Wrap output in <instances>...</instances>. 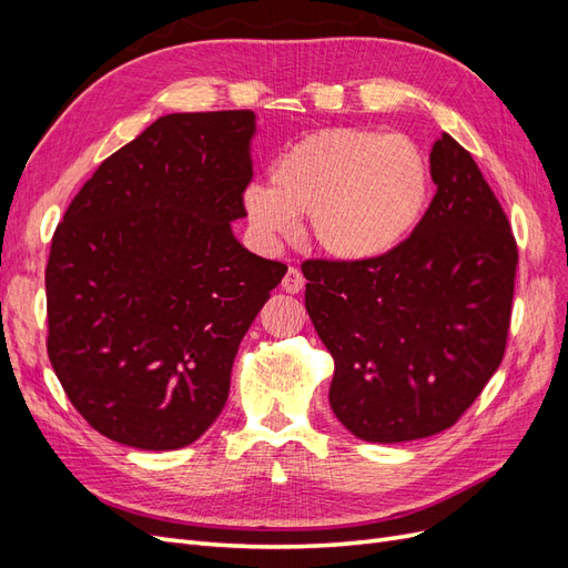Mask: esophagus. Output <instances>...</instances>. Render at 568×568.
<instances>
[{
    "label": "esophagus",
    "mask_w": 568,
    "mask_h": 568,
    "mask_svg": "<svg viewBox=\"0 0 568 568\" xmlns=\"http://www.w3.org/2000/svg\"><path fill=\"white\" fill-rule=\"evenodd\" d=\"M303 286H305V277L301 274V270L288 267L286 274H284V280H282V288L288 291V294H298V291H303Z\"/></svg>",
    "instance_id": "esophagus-1"
}]
</instances>
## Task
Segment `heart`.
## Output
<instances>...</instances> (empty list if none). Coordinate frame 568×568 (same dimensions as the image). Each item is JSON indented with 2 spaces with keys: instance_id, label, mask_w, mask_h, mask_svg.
<instances>
[{
  "instance_id": "obj_1",
  "label": "heart",
  "mask_w": 568,
  "mask_h": 568,
  "mask_svg": "<svg viewBox=\"0 0 568 568\" xmlns=\"http://www.w3.org/2000/svg\"><path fill=\"white\" fill-rule=\"evenodd\" d=\"M270 182L244 192L253 232L272 244L311 215L315 244L348 263L398 248L432 199V165L407 134L332 128L303 136L272 163Z\"/></svg>"
}]
</instances>
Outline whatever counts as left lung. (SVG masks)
<instances>
[{"instance_id":"obj_1","label":"left lung","mask_w":568,"mask_h":568,"mask_svg":"<svg viewBox=\"0 0 568 568\" xmlns=\"http://www.w3.org/2000/svg\"><path fill=\"white\" fill-rule=\"evenodd\" d=\"M436 196L405 242L374 261H305V307L334 357L329 405L369 443L450 428L500 367L517 242L471 153L432 149Z\"/></svg>"}]
</instances>
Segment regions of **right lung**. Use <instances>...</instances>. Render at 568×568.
Returning a JSON list of instances; mask_svg holds the SVG:
<instances>
[{
    "label": "right lung",
    "instance_id": "right-lung-1",
    "mask_svg": "<svg viewBox=\"0 0 568 568\" xmlns=\"http://www.w3.org/2000/svg\"><path fill=\"white\" fill-rule=\"evenodd\" d=\"M253 111L170 113L84 182L51 239L47 353L92 428L140 450L201 438L286 265L236 242Z\"/></svg>",
    "mask_w": 568,
    "mask_h": 568
}]
</instances>
